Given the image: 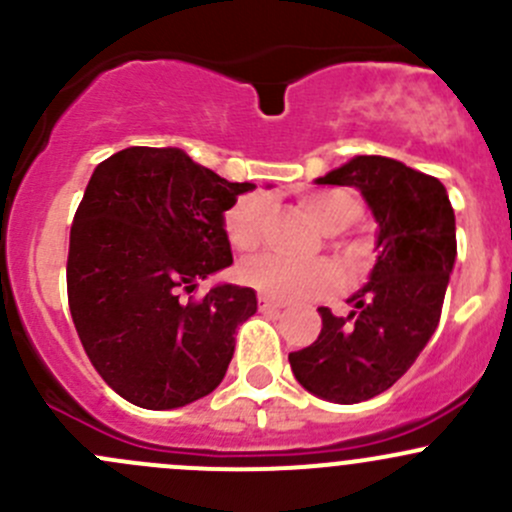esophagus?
Here are the masks:
<instances>
[{"instance_id":"esophagus-1","label":"esophagus","mask_w":512,"mask_h":512,"mask_svg":"<svg viewBox=\"0 0 512 512\" xmlns=\"http://www.w3.org/2000/svg\"><path fill=\"white\" fill-rule=\"evenodd\" d=\"M257 307H260L262 312H277V309L285 307V302H277V299H270L265 297V294H260V297H257Z\"/></svg>"}]
</instances>
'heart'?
I'll use <instances>...</instances> for the list:
<instances>
[{"label": "heart", "instance_id": "1", "mask_svg": "<svg viewBox=\"0 0 512 512\" xmlns=\"http://www.w3.org/2000/svg\"><path fill=\"white\" fill-rule=\"evenodd\" d=\"M307 213L327 232L352 227L361 215L359 200L344 190L309 193L302 200ZM270 213V200L262 195H245L235 200L225 213V237L232 250L252 252L262 240V225ZM237 280L272 299H299L327 294L342 285V272L332 260L289 262L275 255L245 260L237 267Z\"/></svg>", "mask_w": 512, "mask_h": 512}]
</instances>
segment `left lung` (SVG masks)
Listing matches in <instances>:
<instances>
[{
    "label": "left lung",
    "instance_id": "left-lung-1",
    "mask_svg": "<svg viewBox=\"0 0 512 512\" xmlns=\"http://www.w3.org/2000/svg\"><path fill=\"white\" fill-rule=\"evenodd\" d=\"M314 183L359 190L379 225L376 265L347 299V317L319 307L317 342L289 354V366L309 394L359 404L391 389L436 332L456 262V215L441 180L394 158L354 156Z\"/></svg>",
    "mask_w": 512,
    "mask_h": 512
}]
</instances>
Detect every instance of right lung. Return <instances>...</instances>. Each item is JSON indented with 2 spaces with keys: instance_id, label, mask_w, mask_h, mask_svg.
<instances>
[{
  "instance_id": "1",
  "label": "right lung",
  "mask_w": 512,
  "mask_h": 512,
  "mask_svg": "<svg viewBox=\"0 0 512 512\" xmlns=\"http://www.w3.org/2000/svg\"><path fill=\"white\" fill-rule=\"evenodd\" d=\"M252 188L180 148L133 146L96 165L71 225L69 309L91 364L131 404L180 409L223 381L255 289L180 292L232 265L225 210Z\"/></svg>"
}]
</instances>
